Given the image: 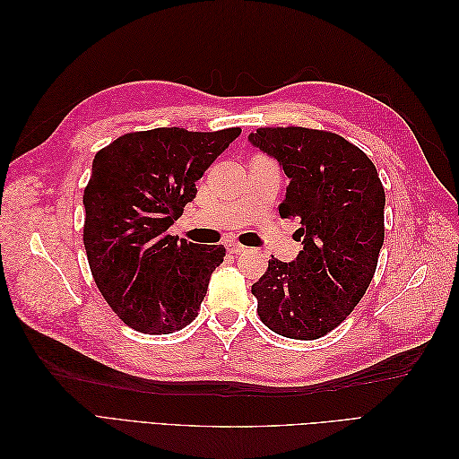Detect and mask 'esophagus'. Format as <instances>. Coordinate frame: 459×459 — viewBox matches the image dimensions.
Instances as JSON below:
<instances>
[{
    "mask_svg": "<svg viewBox=\"0 0 459 459\" xmlns=\"http://www.w3.org/2000/svg\"><path fill=\"white\" fill-rule=\"evenodd\" d=\"M226 248H228L231 255H243V253H247V247L245 245H241L238 241H231V239L226 241Z\"/></svg>",
    "mask_w": 459,
    "mask_h": 459,
    "instance_id": "obj_1",
    "label": "esophagus"
}]
</instances>
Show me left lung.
<instances>
[{
  "instance_id": "1",
  "label": "left lung",
  "mask_w": 459,
  "mask_h": 459,
  "mask_svg": "<svg viewBox=\"0 0 459 459\" xmlns=\"http://www.w3.org/2000/svg\"><path fill=\"white\" fill-rule=\"evenodd\" d=\"M253 147L289 178L283 218H297L302 251L272 258L253 285L262 324L314 341L344 322L366 295L385 239V189L375 164L344 137L308 128H258Z\"/></svg>"
}]
</instances>
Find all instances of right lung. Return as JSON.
<instances>
[{
  "instance_id": "add662e5",
  "label": "right lung",
  "mask_w": 459,
  "mask_h": 459,
  "mask_svg": "<svg viewBox=\"0 0 459 459\" xmlns=\"http://www.w3.org/2000/svg\"><path fill=\"white\" fill-rule=\"evenodd\" d=\"M241 128H155L97 152L84 189V247L97 289L124 324L169 335L197 317L224 245L169 235L195 182Z\"/></svg>"
}]
</instances>
